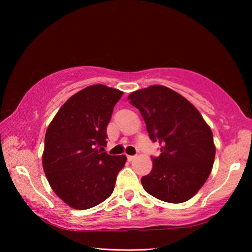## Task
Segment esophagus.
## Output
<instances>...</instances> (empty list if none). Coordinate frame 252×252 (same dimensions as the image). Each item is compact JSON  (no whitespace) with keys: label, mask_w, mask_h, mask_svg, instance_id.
<instances>
[{"label":"esophagus","mask_w":252,"mask_h":252,"mask_svg":"<svg viewBox=\"0 0 252 252\" xmlns=\"http://www.w3.org/2000/svg\"><path fill=\"white\" fill-rule=\"evenodd\" d=\"M135 157L136 156H130V155H127V156H126V158H127V160H129V161H132V160H134Z\"/></svg>","instance_id":"obj_1"}]
</instances>
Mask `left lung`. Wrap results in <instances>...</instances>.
Here are the masks:
<instances>
[{
    "label": "left lung",
    "mask_w": 252,
    "mask_h": 252,
    "mask_svg": "<svg viewBox=\"0 0 252 252\" xmlns=\"http://www.w3.org/2000/svg\"><path fill=\"white\" fill-rule=\"evenodd\" d=\"M127 98L140 110L149 137L161 152L152 157L151 173L141 180L144 189L171 203L190 199L206 183L215 161L210 126L194 105L162 85L135 91Z\"/></svg>",
    "instance_id": "1"
}]
</instances>
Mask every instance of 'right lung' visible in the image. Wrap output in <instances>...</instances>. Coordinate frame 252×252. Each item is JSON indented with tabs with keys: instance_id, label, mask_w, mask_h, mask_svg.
<instances>
[{
	"instance_id": "1",
	"label": "right lung",
	"mask_w": 252,
	"mask_h": 252,
	"mask_svg": "<svg viewBox=\"0 0 252 252\" xmlns=\"http://www.w3.org/2000/svg\"><path fill=\"white\" fill-rule=\"evenodd\" d=\"M123 92L103 84L72 95L46 130L42 163L55 194L68 206L85 210L108 198L115 189L125 155L111 156L106 127Z\"/></svg>"
}]
</instances>
